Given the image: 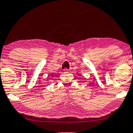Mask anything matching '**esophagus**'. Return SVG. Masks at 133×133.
Returning a JSON list of instances; mask_svg holds the SVG:
<instances>
[{
    "mask_svg": "<svg viewBox=\"0 0 133 133\" xmlns=\"http://www.w3.org/2000/svg\"><path fill=\"white\" fill-rule=\"evenodd\" d=\"M69 71H70V70H69L68 69H67V68H64V69H63V71L65 72V73H66V72H68Z\"/></svg>",
    "mask_w": 133,
    "mask_h": 133,
    "instance_id": "1",
    "label": "esophagus"
}]
</instances>
